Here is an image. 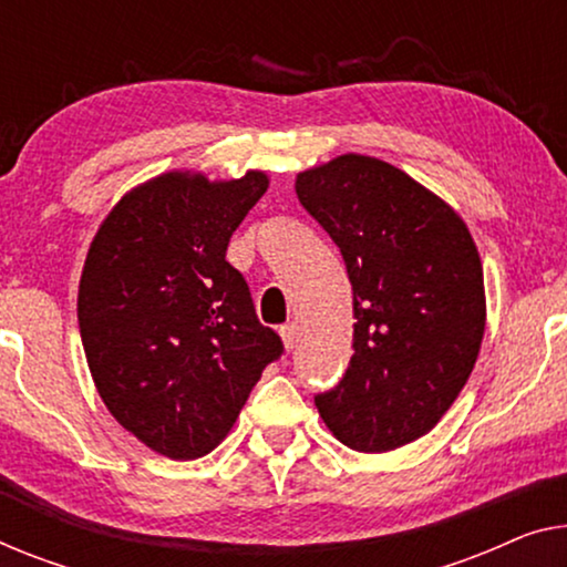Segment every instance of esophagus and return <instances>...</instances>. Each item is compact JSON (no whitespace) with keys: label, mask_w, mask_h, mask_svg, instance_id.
<instances>
[{"label":"esophagus","mask_w":567,"mask_h":567,"mask_svg":"<svg viewBox=\"0 0 567 567\" xmlns=\"http://www.w3.org/2000/svg\"><path fill=\"white\" fill-rule=\"evenodd\" d=\"M280 336H282V343H285V349L287 351H292L295 349V343H298V326L295 323H285L282 328H280Z\"/></svg>","instance_id":"34e87169"}]
</instances>
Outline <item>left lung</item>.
<instances>
[{
	"instance_id": "1",
	"label": "left lung",
	"mask_w": 567,
	"mask_h": 567,
	"mask_svg": "<svg viewBox=\"0 0 567 567\" xmlns=\"http://www.w3.org/2000/svg\"><path fill=\"white\" fill-rule=\"evenodd\" d=\"M295 193L341 249L357 318L349 369L316 394L320 417L361 453L417 441L476 364L486 326L476 244L447 203L377 157L312 167Z\"/></svg>"
}]
</instances>
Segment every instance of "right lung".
<instances>
[{
    "instance_id": "right-lung-1",
    "label": "right lung",
    "mask_w": 567,
    "mask_h": 567,
    "mask_svg": "<svg viewBox=\"0 0 567 567\" xmlns=\"http://www.w3.org/2000/svg\"><path fill=\"white\" fill-rule=\"evenodd\" d=\"M267 175L167 173L116 203L91 241L79 328L109 412L152 451L200 458L224 441L282 338L261 326L226 247Z\"/></svg>"
}]
</instances>
